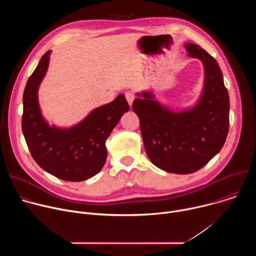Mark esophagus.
Returning <instances> with one entry per match:
<instances>
[{
    "label": "esophagus",
    "mask_w": 256,
    "mask_h": 256,
    "mask_svg": "<svg viewBox=\"0 0 256 256\" xmlns=\"http://www.w3.org/2000/svg\"><path fill=\"white\" fill-rule=\"evenodd\" d=\"M126 99L128 100V104L130 105H132V101L134 100V94L132 93V92H126Z\"/></svg>",
    "instance_id": "1"
}]
</instances>
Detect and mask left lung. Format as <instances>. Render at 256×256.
I'll return each instance as SVG.
<instances>
[{
  "instance_id": "8db88e82",
  "label": "left lung",
  "mask_w": 256,
  "mask_h": 256,
  "mask_svg": "<svg viewBox=\"0 0 256 256\" xmlns=\"http://www.w3.org/2000/svg\"><path fill=\"white\" fill-rule=\"evenodd\" d=\"M186 48L204 66V87L198 103L188 110L173 112L150 92L138 93L132 102L150 161L176 174L202 168L220 152L229 130V94L220 66L200 46L186 44Z\"/></svg>"
}]
</instances>
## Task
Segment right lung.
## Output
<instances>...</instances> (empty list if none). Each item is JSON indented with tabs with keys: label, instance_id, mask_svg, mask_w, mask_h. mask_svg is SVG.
I'll return each instance as SVG.
<instances>
[{
	"label": "right lung",
	"instance_id": "1",
	"mask_svg": "<svg viewBox=\"0 0 256 256\" xmlns=\"http://www.w3.org/2000/svg\"><path fill=\"white\" fill-rule=\"evenodd\" d=\"M50 52H46L23 93L22 130L34 161L50 174L66 181H83L97 174L107 157L105 142L122 114L130 110L124 94L95 108L80 124L70 128L50 126L44 120L38 90L44 77Z\"/></svg>",
	"mask_w": 256,
	"mask_h": 256
}]
</instances>
